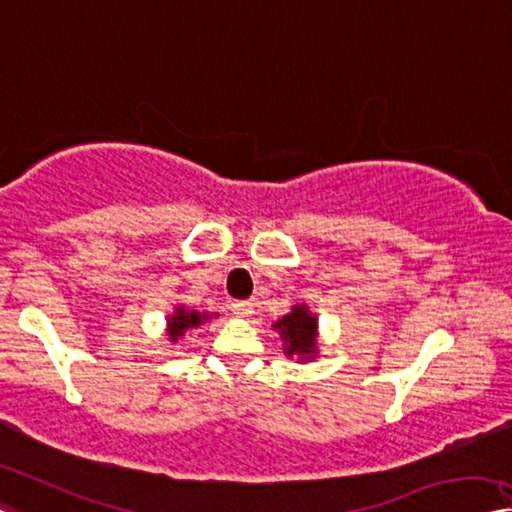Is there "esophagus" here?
Here are the masks:
<instances>
[{"instance_id":"obj_1","label":"esophagus","mask_w":512,"mask_h":512,"mask_svg":"<svg viewBox=\"0 0 512 512\" xmlns=\"http://www.w3.org/2000/svg\"><path fill=\"white\" fill-rule=\"evenodd\" d=\"M232 312L241 316V319H248V316L253 314V303H248V300H234Z\"/></svg>"}]
</instances>
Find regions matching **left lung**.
<instances>
[{
  "label": "left lung",
  "mask_w": 512,
  "mask_h": 512,
  "mask_svg": "<svg viewBox=\"0 0 512 512\" xmlns=\"http://www.w3.org/2000/svg\"><path fill=\"white\" fill-rule=\"evenodd\" d=\"M273 330L282 339V351L287 358H298V362H314L319 355V319L307 307L298 303L291 307L282 319L273 323Z\"/></svg>",
  "instance_id": "left-lung-1"
}]
</instances>
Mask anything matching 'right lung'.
<instances>
[{
	"label": "right lung",
	"instance_id": "add662e5",
	"mask_svg": "<svg viewBox=\"0 0 512 512\" xmlns=\"http://www.w3.org/2000/svg\"><path fill=\"white\" fill-rule=\"evenodd\" d=\"M218 314H209V312H198L191 310L182 303L175 305V310L166 316V337L170 344H177V339L184 337L186 330L191 328H200L202 323H207L209 319H214Z\"/></svg>",
	"mask_w": 512,
	"mask_h": 512
}]
</instances>
